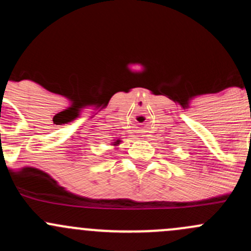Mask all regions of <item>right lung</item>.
<instances>
[{
  "label": "right lung",
  "mask_w": 251,
  "mask_h": 251,
  "mask_svg": "<svg viewBox=\"0 0 251 251\" xmlns=\"http://www.w3.org/2000/svg\"><path fill=\"white\" fill-rule=\"evenodd\" d=\"M121 142H122V141H121L120 139H117V140H114V142H112L111 145H112V146H118V145H120Z\"/></svg>",
  "instance_id": "add662e5"
}]
</instances>
